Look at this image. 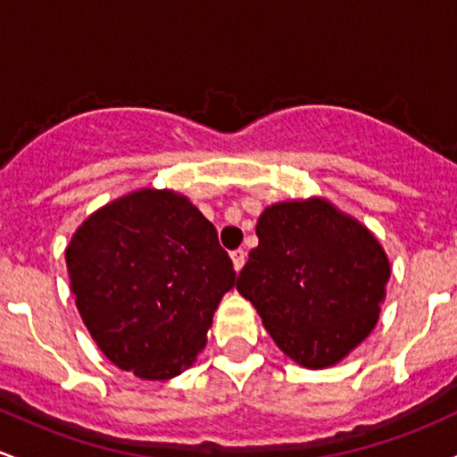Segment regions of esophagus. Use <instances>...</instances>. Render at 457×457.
<instances>
[{
  "label": "esophagus",
  "instance_id": "34e87169",
  "mask_svg": "<svg viewBox=\"0 0 457 457\" xmlns=\"http://www.w3.org/2000/svg\"><path fill=\"white\" fill-rule=\"evenodd\" d=\"M230 260H233L235 272H239L244 268V263H246V253H244L242 248H237V251L230 253Z\"/></svg>",
  "mask_w": 457,
  "mask_h": 457
}]
</instances>
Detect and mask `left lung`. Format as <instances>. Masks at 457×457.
Returning <instances> with one entry per match:
<instances>
[{"instance_id":"obj_1","label":"left lung","mask_w":457,"mask_h":457,"mask_svg":"<svg viewBox=\"0 0 457 457\" xmlns=\"http://www.w3.org/2000/svg\"><path fill=\"white\" fill-rule=\"evenodd\" d=\"M237 293L301 368L341 363L378 323L392 275L376 235L328 197L275 202L257 220Z\"/></svg>"}]
</instances>
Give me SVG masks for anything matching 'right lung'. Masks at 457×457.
Instances as JSON below:
<instances>
[{"mask_svg": "<svg viewBox=\"0 0 457 457\" xmlns=\"http://www.w3.org/2000/svg\"><path fill=\"white\" fill-rule=\"evenodd\" d=\"M70 290L98 350L143 380H169L204 350L233 262L187 195L143 187L74 230Z\"/></svg>", "mask_w": 457, "mask_h": 457, "instance_id": "right-lung-1", "label": "right lung"}]
</instances>
